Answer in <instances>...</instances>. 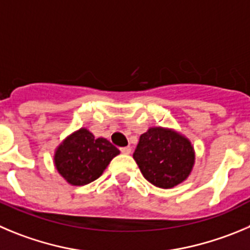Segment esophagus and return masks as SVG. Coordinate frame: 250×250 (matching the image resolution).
I'll list each match as a JSON object with an SVG mask.
<instances>
[{
    "mask_svg": "<svg viewBox=\"0 0 250 250\" xmlns=\"http://www.w3.org/2000/svg\"><path fill=\"white\" fill-rule=\"evenodd\" d=\"M120 150H121V153H123V154H129L130 151H132V148H130V146H123V148H121Z\"/></svg>",
    "mask_w": 250,
    "mask_h": 250,
    "instance_id": "obj_1",
    "label": "esophagus"
}]
</instances>
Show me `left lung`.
Returning <instances> with one entry per match:
<instances>
[{
  "label": "left lung",
  "mask_w": 250,
  "mask_h": 250,
  "mask_svg": "<svg viewBox=\"0 0 250 250\" xmlns=\"http://www.w3.org/2000/svg\"><path fill=\"white\" fill-rule=\"evenodd\" d=\"M133 158L144 178L162 188H171L183 183L195 163L188 139L162 127L149 128L142 134Z\"/></svg>",
  "instance_id": "left-lung-1"
}]
</instances>
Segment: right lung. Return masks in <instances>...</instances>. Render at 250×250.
<instances>
[{"mask_svg": "<svg viewBox=\"0 0 250 250\" xmlns=\"http://www.w3.org/2000/svg\"><path fill=\"white\" fill-rule=\"evenodd\" d=\"M113 144L104 138H95L85 128L72 133L55 151V167L71 185L81 186L99 179L116 155Z\"/></svg>", "mask_w": 250, "mask_h": 250, "instance_id": "obj_1", "label": "right lung"}]
</instances>
